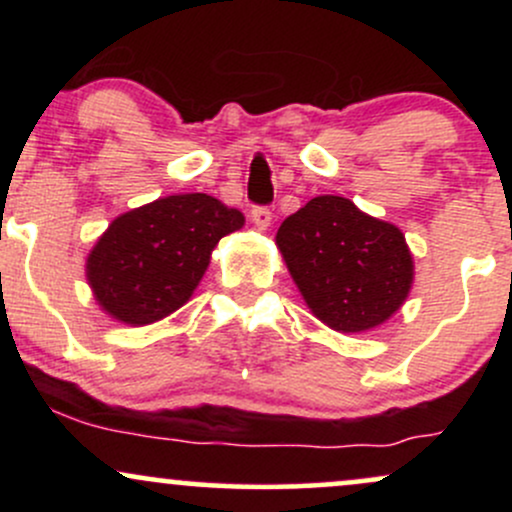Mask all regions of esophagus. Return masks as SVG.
I'll list each match as a JSON object with an SVG mask.
<instances>
[{
    "instance_id": "34e87169",
    "label": "esophagus",
    "mask_w": 512,
    "mask_h": 512,
    "mask_svg": "<svg viewBox=\"0 0 512 512\" xmlns=\"http://www.w3.org/2000/svg\"><path fill=\"white\" fill-rule=\"evenodd\" d=\"M250 216H252V223H255L260 231H267V226L272 223V209L269 207H252Z\"/></svg>"
}]
</instances>
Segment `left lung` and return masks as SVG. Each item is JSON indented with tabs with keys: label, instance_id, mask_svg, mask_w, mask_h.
Instances as JSON below:
<instances>
[{
	"label": "left lung",
	"instance_id": "1",
	"mask_svg": "<svg viewBox=\"0 0 512 512\" xmlns=\"http://www.w3.org/2000/svg\"><path fill=\"white\" fill-rule=\"evenodd\" d=\"M276 245L308 308L337 332L383 325L414 279L402 231L344 197L310 199L281 223Z\"/></svg>",
	"mask_w": 512,
	"mask_h": 512
}]
</instances>
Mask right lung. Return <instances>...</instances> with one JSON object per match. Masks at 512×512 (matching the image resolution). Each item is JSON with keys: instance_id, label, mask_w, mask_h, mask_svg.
Segmentation results:
<instances>
[{"instance_id": "add662e5", "label": "right lung", "mask_w": 512, "mask_h": 512, "mask_svg": "<svg viewBox=\"0 0 512 512\" xmlns=\"http://www.w3.org/2000/svg\"><path fill=\"white\" fill-rule=\"evenodd\" d=\"M245 219L216 197L173 195L117 216L86 262L105 313L149 325L190 301L214 245Z\"/></svg>"}]
</instances>
